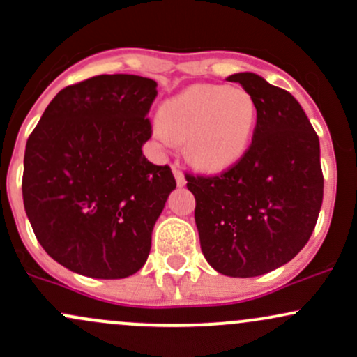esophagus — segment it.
Listing matches in <instances>:
<instances>
[{
	"mask_svg": "<svg viewBox=\"0 0 357 357\" xmlns=\"http://www.w3.org/2000/svg\"><path fill=\"white\" fill-rule=\"evenodd\" d=\"M172 172H174V178H176V185L178 186H185L186 185V178L183 174V171L179 169V164H172Z\"/></svg>",
	"mask_w": 357,
	"mask_h": 357,
	"instance_id": "esophagus-1",
	"label": "esophagus"
}]
</instances>
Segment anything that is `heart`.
I'll list each match as a JSON object with an SVG mask.
<instances>
[{
  "mask_svg": "<svg viewBox=\"0 0 357 357\" xmlns=\"http://www.w3.org/2000/svg\"><path fill=\"white\" fill-rule=\"evenodd\" d=\"M257 119V102L246 89L200 84L162 104L153 133L162 142L185 140L191 162L220 171L245 155Z\"/></svg>",
  "mask_w": 357,
  "mask_h": 357,
  "instance_id": "1",
  "label": "heart"
}]
</instances>
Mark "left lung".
I'll list each match as a JSON object with an SVG mask.
<instances>
[{
	"instance_id": "8db88e82",
	"label": "left lung",
	"mask_w": 357,
	"mask_h": 357,
	"mask_svg": "<svg viewBox=\"0 0 357 357\" xmlns=\"http://www.w3.org/2000/svg\"><path fill=\"white\" fill-rule=\"evenodd\" d=\"M257 102L245 155L219 176H186L195 222L210 267L257 277L282 267L305 248L324 200L320 140L298 100L260 75L227 77Z\"/></svg>"
}]
</instances>
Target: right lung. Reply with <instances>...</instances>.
<instances>
[{
    "label": "right lung",
    "mask_w": 357,
    "mask_h": 357,
    "mask_svg": "<svg viewBox=\"0 0 357 357\" xmlns=\"http://www.w3.org/2000/svg\"><path fill=\"white\" fill-rule=\"evenodd\" d=\"M152 78L99 75L63 89L27 140L25 212L52 260L92 279H125L147 261L176 188L142 152L152 135Z\"/></svg>",
    "instance_id": "add662e5"
}]
</instances>
